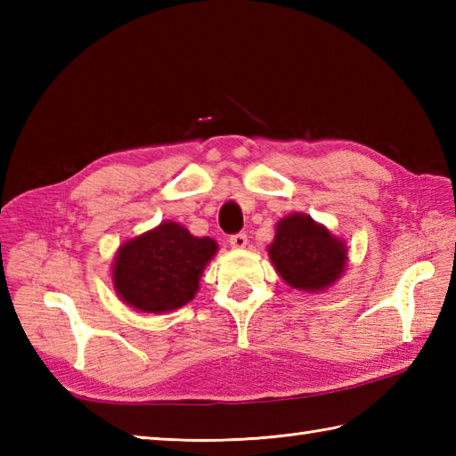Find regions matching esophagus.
<instances>
[{
	"label": "esophagus",
	"instance_id": "1",
	"mask_svg": "<svg viewBox=\"0 0 456 456\" xmlns=\"http://www.w3.org/2000/svg\"><path fill=\"white\" fill-rule=\"evenodd\" d=\"M229 245L233 248H245L247 247V235L245 233H237L229 239Z\"/></svg>",
	"mask_w": 456,
	"mask_h": 456
}]
</instances>
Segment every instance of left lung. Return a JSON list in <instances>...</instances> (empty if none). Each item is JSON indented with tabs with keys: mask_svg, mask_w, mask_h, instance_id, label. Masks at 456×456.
Wrapping results in <instances>:
<instances>
[{
	"mask_svg": "<svg viewBox=\"0 0 456 456\" xmlns=\"http://www.w3.org/2000/svg\"><path fill=\"white\" fill-rule=\"evenodd\" d=\"M268 256L284 282L299 292H323L343 276L348 248L307 213H289L276 223Z\"/></svg>",
	"mask_w": 456,
	"mask_h": 456,
	"instance_id": "1",
	"label": "left lung"
}]
</instances>
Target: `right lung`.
<instances>
[{"instance_id":"right-lung-1","label":"right lung","mask_w":456,"mask_h":456,"mask_svg":"<svg viewBox=\"0 0 456 456\" xmlns=\"http://www.w3.org/2000/svg\"><path fill=\"white\" fill-rule=\"evenodd\" d=\"M217 248L211 237H193L180 223L162 221L118 248L111 265L115 294L142 314L174 312L198 294Z\"/></svg>"}]
</instances>
